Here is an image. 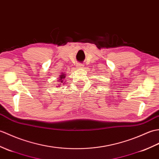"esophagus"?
<instances>
[{"instance_id": "obj_1", "label": "esophagus", "mask_w": 159, "mask_h": 159, "mask_svg": "<svg viewBox=\"0 0 159 159\" xmlns=\"http://www.w3.org/2000/svg\"><path fill=\"white\" fill-rule=\"evenodd\" d=\"M77 67H78L79 68H83L84 67V65L82 64H77Z\"/></svg>"}]
</instances>
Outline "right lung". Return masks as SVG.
Instances as JSON below:
<instances>
[{
	"instance_id": "right-lung-1",
	"label": "right lung",
	"mask_w": 159,
	"mask_h": 159,
	"mask_svg": "<svg viewBox=\"0 0 159 159\" xmlns=\"http://www.w3.org/2000/svg\"><path fill=\"white\" fill-rule=\"evenodd\" d=\"M65 77H66V74L61 72V75L59 76V80L58 81H59V82H60V84H59V86H57V87H60V85H61V83H64V80Z\"/></svg>"
}]
</instances>
